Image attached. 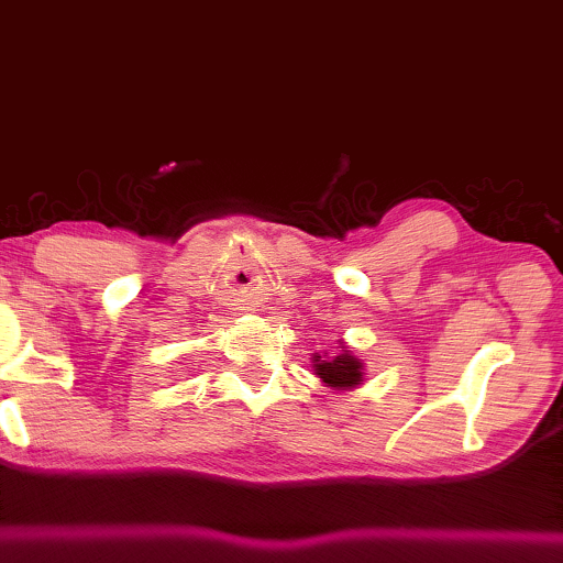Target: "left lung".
Returning <instances> with one entry per match:
<instances>
[{"label": "left lung", "instance_id": "1", "mask_svg": "<svg viewBox=\"0 0 563 563\" xmlns=\"http://www.w3.org/2000/svg\"><path fill=\"white\" fill-rule=\"evenodd\" d=\"M312 368H314V376H320L322 383H328L330 388H338V390L355 388L357 383L363 380L361 357H355L350 350H342L340 355H332V357L314 355Z\"/></svg>", "mask_w": 563, "mask_h": 563}]
</instances>
